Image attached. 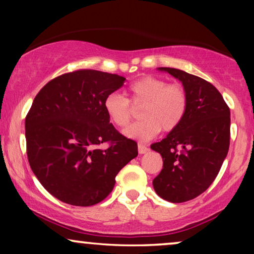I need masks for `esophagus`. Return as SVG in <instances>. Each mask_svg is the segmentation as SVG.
Here are the masks:
<instances>
[{"mask_svg": "<svg viewBox=\"0 0 254 254\" xmlns=\"http://www.w3.org/2000/svg\"><path fill=\"white\" fill-rule=\"evenodd\" d=\"M137 148H138V154L143 155V154H147V152L149 151V148L147 147V145L142 144V143H138L137 144Z\"/></svg>", "mask_w": 254, "mask_h": 254, "instance_id": "34e87169", "label": "esophagus"}]
</instances>
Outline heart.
Listing matches in <instances>:
<instances>
[{"mask_svg":"<svg viewBox=\"0 0 254 254\" xmlns=\"http://www.w3.org/2000/svg\"><path fill=\"white\" fill-rule=\"evenodd\" d=\"M128 100L120 93H110L104 100V109L117 127H126L133 118V107H141V121L128 127L127 137L147 141L161 129L171 131L182 123L187 110V93L183 85L164 78L145 76L131 83L127 90ZM132 105H130V103Z\"/></svg>","mask_w":254,"mask_h":254,"instance_id":"1","label":"heart"}]
</instances>
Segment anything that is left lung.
<instances>
[{
	"label": "left lung",
	"mask_w": 254,
	"mask_h": 254,
	"mask_svg": "<svg viewBox=\"0 0 254 254\" xmlns=\"http://www.w3.org/2000/svg\"><path fill=\"white\" fill-rule=\"evenodd\" d=\"M158 70L183 83L187 110L176 129L150 145L163 158L152 185L162 199L185 202L203 193L220 172L230 144V110L218 90L203 78L175 68Z\"/></svg>",
	"instance_id": "1"
}]
</instances>
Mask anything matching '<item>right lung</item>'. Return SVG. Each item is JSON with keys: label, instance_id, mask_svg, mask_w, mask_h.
<instances>
[{"label": "right lung", "instance_id": "add662e5", "mask_svg": "<svg viewBox=\"0 0 254 254\" xmlns=\"http://www.w3.org/2000/svg\"><path fill=\"white\" fill-rule=\"evenodd\" d=\"M125 77L81 69L52 79L25 118L26 152L44 189L62 202L88 207L112 192L118 172L137 156V143L118 131L104 100ZM107 141L106 149L99 148Z\"/></svg>", "mask_w": 254, "mask_h": 254}]
</instances>
